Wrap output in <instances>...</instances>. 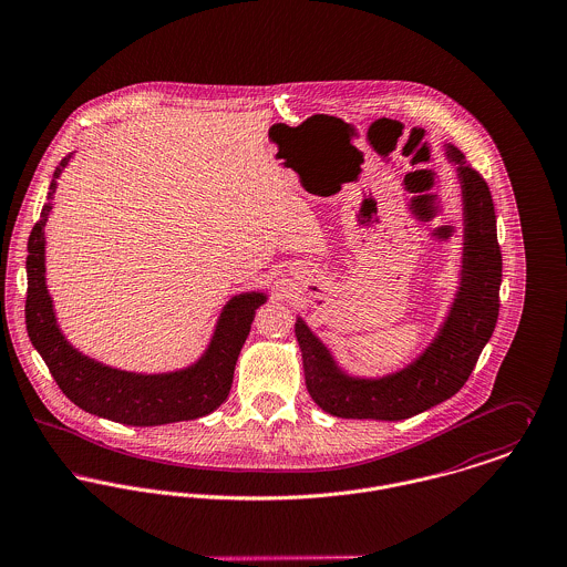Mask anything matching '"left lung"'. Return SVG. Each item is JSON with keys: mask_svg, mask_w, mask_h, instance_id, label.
I'll use <instances>...</instances> for the list:
<instances>
[{"mask_svg": "<svg viewBox=\"0 0 567 567\" xmlns=\"http://www.w3.org/2000/svg\"><path fill=\"white\" fill-rule=\"evenodd\" d=\"M445 158L454 165L461 185L463 252L456 293L426 348L391 374L357 377L337 363L300 315L296 317L307 389L315 404L334 417L398 422L429 411L465 384L492 339L503 282L494 199L483 176L450 143Z\"/></svg>", "mask_w": 567, "mask_h": 567, "instance_id": "obj_1", "label": "left lung"}]
</instances>
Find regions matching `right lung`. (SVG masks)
<instances>
[{"instance_id":"1","label":"right lung","mask_w":567,"mask_h":567,"mask_svg":"<svg viewBox=\"0 0 567 567\" xmlns=\"http://www.w3.org/2000/svg\"><path fill=\"white\" fill-rule=\"evenodd\" d=\"M73 154L54 172L41 219L28 239L25 326L64 395L82 411L127 426H161L213 413L230 393L239 352L250 334L254 313L267 302L262 291L233 296L217 317L206 350L187 368L141 374L104 365L73 348L59 326L45 278V224L54 210L59 178Z\"/></svg>"}]
</instances>
